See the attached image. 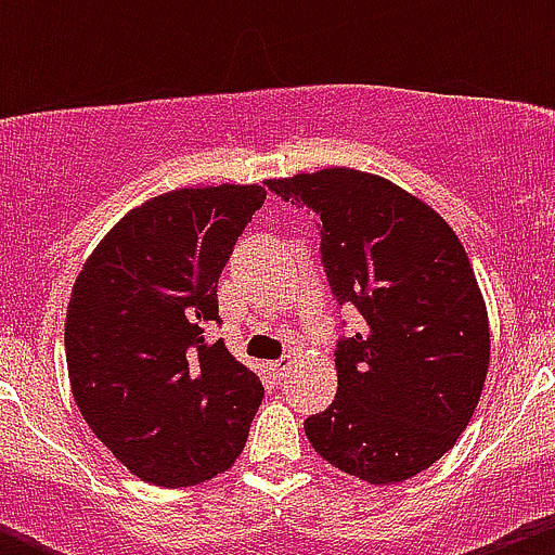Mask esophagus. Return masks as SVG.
<instances>
[{
  "label": "esophagus",
  "mask_w": 555,
  "mask_h": 555,
  "mask_svg": "<svg viewBox=\"0 0 555 555\" xmlns=\"http://www.w3.org/2000/svg\"><path fill=\"white\" fill-rule=\"evenodd\" d=\"M289 367H293V357H282V360L271 362V365H268V371H271L273 378H284L289 373Z\"/></svg>",
  "instance_id": "esophagus-1"
}]
</instances>
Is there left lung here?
<instances>
[{"label":"left lung","instance_id":"left-lung-1","mask_svg":"<svg viewBox=\"0 0 555 555\" xmlns=\"http://www.w3.org/2000/svg\"><path fill=\"white\" fill-rule=\"evenodd\" d=\"M319 228V257L360 333L338 335V391L306 418L313 451L367 483L438 462L473 418L489 371V317L449 222L397 184L354 169L268 179Z\"/></svg>","mask_w":555,"mask_h":555}]
</instances>
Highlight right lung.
Here are the masks:
<instances>
[{"mask_svg": "<svg viewBox=\"0 0 555 555\" xmlns=\"http://www.w3.org/2000/svg\"><path fill=\"white\" fill-rule=\"evenodd\" d=\"M260 184L184 188L122 217L77 276L66 365L88 427L144 483L179 489L225 473L260 408V378L222 340L217 282Z\"/></svg>", "mask_w": 555, "mask_h": 555, "instance_id": "1", "label": "right lung"}]
</instances>
